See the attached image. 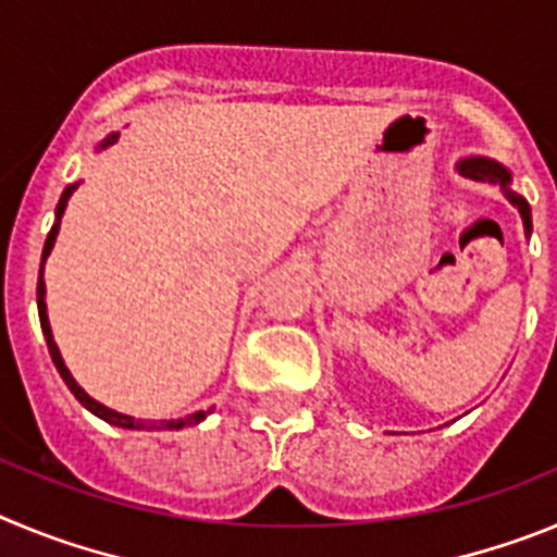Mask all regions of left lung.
Listing matches in <instances>:
<instances>
[{
    "mask_svg": "<svg viewBox=\"0 0 557 557\" xmlns=\"http://www.w3.org/2000/svg\"><path fill=\"white\" fill-rule=\"evenodd\" d=\"M460 172H462V175H469V178H474V181H488V184L505 186V195L510 198V203H513L516 209L521 211L524 228H528V231L533 228V220H530V203L508 189L510 172L505 170V166L496 164V161H488V159H469V161H460Z\"/></svg>",
    "mask_w": 557,
    "mask_h": 557,
    "instance_id": "obj_1",
    "label": "left lung"
}]
</instances>
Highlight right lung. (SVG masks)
I'll use <instances>...</instances> for the list:
<instances>
[{
	"mask_svg": "<svg viewBox=\"0 0 557 557\" xmlns=\"http://www.w3.org/2000/svg\"><path fill=\"white\" fill-rule=\"evenodd\" d=\"M116 141V133L113 136H108L106 141H102V147L113 145ZM72 191H75V186H66L61 195V200H58V223L52 225V231L47 234V243H44V253H41V270H38V287H36V295H38V318H41V329H44V337H47V348H49V357H52V362H55L58 373H61V379L66 382V387L72 393H75V398L81 401L86 410H91L95 416H100L102 421H108V424L113 426H125V430H184V426H195L200 424L206 416H209L211 410H200L195 412V416H186V418H175V421H133L131 416H122V412H113L108 410V407H102L100 401H95V398L88 396L86 391H83L81 385H77L75 379H72V373L66 371V366H63V359H61V351H58L55 346V339H52V332H49V321H47V304H44V259L49 256V250H52V245H55V236H58V228H61V218H63V209H66V200L72 198Z\"/></svg>",
	"mask_w": 557,
	"mask_h": 557,
	"instance_id": "obj_1",
	"label": "right lung"
}]
</instances>
